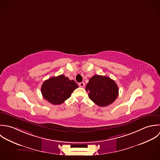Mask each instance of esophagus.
Wrapping results in <instances>:
<instances>
[{
    "instance_id": "obj_1",
    "label": "esophagus",
    "mask_w": 160,
    "mask_h": 160,
    "mask_svg": "<svg viewBox=\"0 0 160 160\" xmlns=\"http://www.w3.org/2000/svg\"><path fill=\"white\" fill-rule=\"evenodd\" d=\"M79 86L81 88H83V87H84V83L83 82H79Z\"/></svg>"
}]
</instances>
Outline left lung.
Listing matches in <instances>:
<instances>
[{"instance_id":"8db88e82","label":"left lung","mask_w":160,"mask_h":160,"mask_svg":"<svg viewBox=\"0 0 160 160\" xmlns=\"http://www.w3.org/2000/svg\"><path fill=\"white\" fill-rule=\"evenodd\" d=\"M86 91L89 98L100 107L111 104L118 96V86L113 79L96 74L89 79Z\"/></svg>"}]
</instances>
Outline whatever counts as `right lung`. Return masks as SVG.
Listing matches in <instances>:
<instances>
[{
  "label": "right lung",
  "instance_id": "add662e5",
  "mask_svg": "<svg viewBox=\"0 0 160 160\" xmlns=\"http://www.w3.org/2000/svg\"><path fill=\"white\" fill-rule=\"evenodd\" d=\"M78 88L74 80L61 74L46 80L42 86L43 97L53 105L62 104L70 98L72 92Z\"/></svg>",
  "mask_w": 160,
  "mask_h": 160
}]
</instances>
